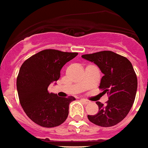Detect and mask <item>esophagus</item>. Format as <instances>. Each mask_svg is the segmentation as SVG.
<instances>
[{"label": "esophagus", "mask_w": 148, "mask_h": 148, "mask_svg": "<svg viewBox=\"0 0 148 148\" xmlns=\"http://www.w3.org/2000/svg\"><path fill=\"white\" fill-rule=\"evenodd\" d=\"M81 100L83 101V102H84L85 104H87V103H89V102H90V101H89V100H87V99H81Z\"/></svg>", "instance_id": "34e87169"}]
</instances>
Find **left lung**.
<instances>
[{
    "instance_id": "1",
    "label": "left lung",
    "mask_w": 148,
    "mask_h": 148,
    "mask_svg": "<svg viewBox=\"0 0 148 148\" xmlns=\"http://www.w3.org/2000/svg\"><path fill=\"white\" fill-rule=\"evenodd\" d=\"M98 65L104 75L99 88L107 94L106 105L96 102L99 112L87 115L88 120L102 127H111L121 122L129 114L137 90V77L132 63L125 57L112 51H100L82 55Z\"/></svg>"
}]
</instances>
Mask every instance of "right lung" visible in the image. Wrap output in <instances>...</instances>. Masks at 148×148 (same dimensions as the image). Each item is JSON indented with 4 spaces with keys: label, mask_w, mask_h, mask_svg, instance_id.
<instances>
[{
    "label": "right lung",
    "mask_w": 148,
    "mask_h": 148,
    "mask_svg": "<svg viewBox=\"0 0 148 148\" xmlns=\"http://www.w3.org/2000/svg\"><path fill=\"white\" fill-rule=\"evenodd\" d=\"M78 53L44 49L26 60L20 67L16 87L20 105L37 125L53 128L65 121L69 103L75 98H61L49 93V84L60 78L62 67Z\"/></svg>",
    "instance_id": "obj_1"
}]
</instances>
